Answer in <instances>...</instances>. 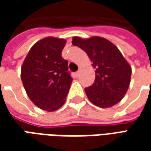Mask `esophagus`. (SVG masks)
<instances>
[{
  "mask_svg": "<svg viewBox=\"0 0 151 151\" xmlns=\"http://www.w3.org/2000/svg\"><path fill=\"white\" fill-rule=\"evenodd\" d=\"M80 73H81V70H78V72H76V73H75L76 77H78V76L80 75Z\"/></svg>",
  "mask_w": 151,
  "mask_h": 151,
  "instance_id": "34e87169",
  "label": "esophagus"
}]
</instances>
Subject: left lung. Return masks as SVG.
<instances>
[{"label":"left lung","mask_w":151,"mask_h":151,"mask_svg":"<svg viewBox=\"0 0 151 151\" xmlns=\"http://www.w3.org/2000/svg\"><path fill=\"white\" fill-rule=\"evenodd\" d=\"M72 43L85 51L95 69V82L85 88L89 100L99 108H110L126 94L132 69L120 50L107 39L73 38Z\"/></svg>","instance_id":"8db88e82"}]
</instances>
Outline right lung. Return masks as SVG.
<instances>
[{
  "label": "right lung",
  "mask_w": 151,
  "mask_h": 151,
  "mask_svg": "<svg viewBox=\"0 0 151 151\" xmlns=\"http://www.w3.org/2000/svg\"><path fill=\"white\" fill-rule=\"evenodd\" d=\"M66 40L44 38L35 43L21 68V78L28 97L42 110H58L66 100L73 78L61 52Z\"/></svg>",
  "instance_id": "right-lung-1"
}]
</instances>
